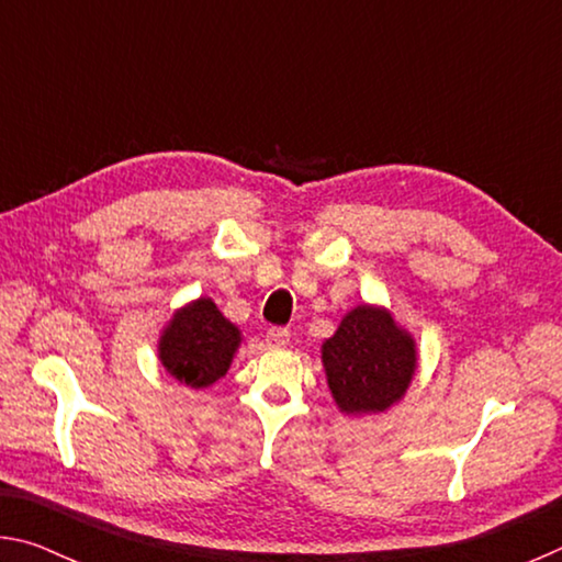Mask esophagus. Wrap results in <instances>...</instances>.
Wrapping results in <instances>:
<instances>
[{"label":"esophagus","mask_w":562,"mask_h":562,"mask_svg":"<svg viewBox=\"0 0 562 562\" xmlns=\"http://www.w3.org/2000/svg\"><path fill=\"white\" fill-rule=\"evenodd\" d=\"M265 345L272 349H282L290 345V331L284 327H270L268 335H265Z\"/></svg>","instance_id":"34e87169"}]
</instances>
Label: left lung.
<instances>
[{"instance_id": "1", "label": "left lung", "mask_w": 562, "mask_h": 562, "mask_svg": "<svg viewBox=\"0 0 562 562\" xmlns=\"http://www.w3.org/2000/svg\"><path fill=\"white\" fill-rule=\"evenodd\" d=\"M322 364L341 414H379L394 406L412 384L416 341L389 310L359 304L322 345Z\"/></svg>"}]
</instances>
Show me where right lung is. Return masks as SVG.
<instances>
[{
	"label": "right lung",
	"instance_id": "right-lung-1",
	"mask_svg": "<svg viewBox=\"0 0 562 562\" xmlns=\"http://www.w3.org/2000/svg\"><path fill=\"white\" fill-rule=\"evenodd\" d=\"M240 329L211 297L180 307L158 339V359L166 372L190 389H205L225 376L240 347Z\"/></svg>",
	"mask_w": 562,
	"mask_h": 562
}]
</instances>
